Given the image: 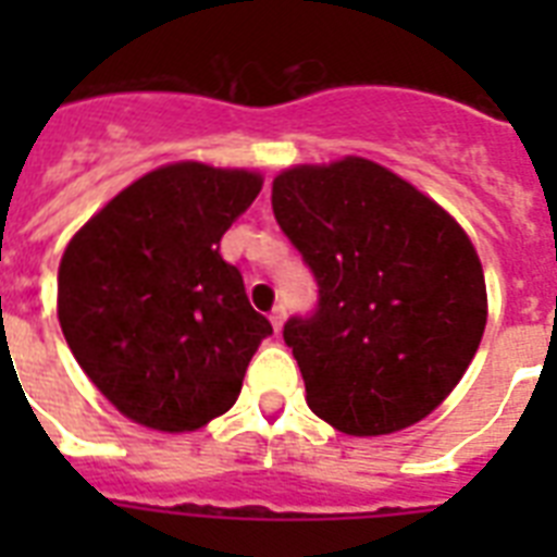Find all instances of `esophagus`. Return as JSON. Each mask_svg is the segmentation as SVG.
<instances>
[{
  "mask_svg": "<svg viewBox=\"0 0 557 557\" xmlns=\"http://www.w3.org/2000/svg\"><path fill=\"white\" fill-rule=\"evenodd\" d=\"M269 318H271V326H274V332L283 330V323H286V306H283V304L274 306Z\"/></svg>",
  "mask_w": 557,
  "mask_h": 557,
  "instance_id": "obj_1",
  "label": "esophagus"
}]
</instances>
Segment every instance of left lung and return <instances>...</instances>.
<instances>
[{
  "label": "left lung",
  "mask_w": 557,
  "mask_h": 557,
  "mask_svg": "<svg viewBox=\"0 0 557 557\" xmlns=\"http://www.w3.org/2000/svg\"><path fill=\"white\" fill-rule=\"evenodd\" d=\"M271 208L318 283L312 314L283 326L312 413L349 436L424 419L483 341L485 277L466 231L367 159L280 173Z\"/></svg>",
  "instance_id": "obj_1"
}]
</instances>
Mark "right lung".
I'll return each mask as SVG.
<instances>
[{"label": "right lung", "instance_id": "obj_1", "mask_svg": "<svg viewBox=\"0 0 557 557\" xmlns=\"http://www.w3.org/2000/svg\"><path fill=\"white\" fill-rule=\"evenodd\" d=\"M262 178L196 161L159 168L74 234L57 314L95 387L133 422L196 431L231 410L271 323L219 239Z\"/></svg>", "mask_w": 557, "mask_h": 557}]
</instances>
